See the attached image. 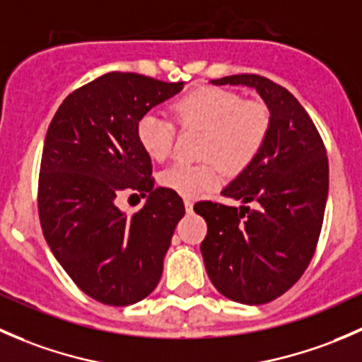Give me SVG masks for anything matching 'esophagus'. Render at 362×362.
<instances>
[{
    "label": "esophagus",
    "instance_id": "obj_1",
    "mask_svg": "<svg viewBox=\"0 0 362 362\" xmlns=\"http://www.w3.org/2000/svg\"><path fill=\"white\" fill-rule=\"evenodd\" d=\"M184 204H185V210L192 211V206H194V202L191 198H184Z\"/></svg>",
    "mask_w": 362,
    "mask_h": 362
}]
</instances>
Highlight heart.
<instances>
[{"instance_id":"b5f03b06","label":"heart","mask_w":362,"mask_h":362,"mask_svg":"<svg viewBox=\"0 0 362 362\" xmlns=\"http://www.w3.org/2000/svg\"><path fill=\"white\" fill-rule=\"evenodd\" d=\"M173 115L182 127L203 129L202 163H175L160 171L163 187L196 198L217 187L224 168L242 171L257 158L269 133V112L259 101H243L235 90L204 86L184 94L173 103ZM136 136L148 158L164 160L173 151L177 129L168 117L147 112L136 124Z\"/></svg>"}]
</instances>
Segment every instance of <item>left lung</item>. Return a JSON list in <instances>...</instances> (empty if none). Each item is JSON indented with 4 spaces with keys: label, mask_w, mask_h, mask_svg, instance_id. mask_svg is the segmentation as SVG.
<instances>
[{
    "label": "left lung",
    "mask_w": 362,
    "mask_h": 362,
    "mask_svg": "<svg viewBox=\"0 0 362 362\" xmlns=\"http://www.w3.org/2000/svg\"><path fill=\"white\" fill-rule=\"evenodd\" d=\"M211 83L254 87L272 119L262 151L222 191L242 206L194 204L208 226L202 254L215 289L231 301L264 305L289 291L315 254L329 189L326 147L286 87L261 75Z\"/></svg>",
    "instance_id": "obj_1"
}]
</instances>
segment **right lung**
Instances as JSON below:
<instances>
[{
  "label": "right lung",
  "mask_w": 362,
  "mask_h": 362,
  "mask_svg": "<svg viewBox=\"0 0 362 362\" xmlns=\"http://www.w3.org/2000/svg\"><path fill=\"white\" fill-rule=\"evenodd\" d=\"M184 89L138 73L112 71L73 90L50 122L38 180L43 236L69 279L112 306L147 298L163 275L184 202L154 189L152 163L136 136L144 113ZM149 194L126 216L116 198Z\"/></svg>",
  "instance_id": "add662e5"
}]
</instances>
